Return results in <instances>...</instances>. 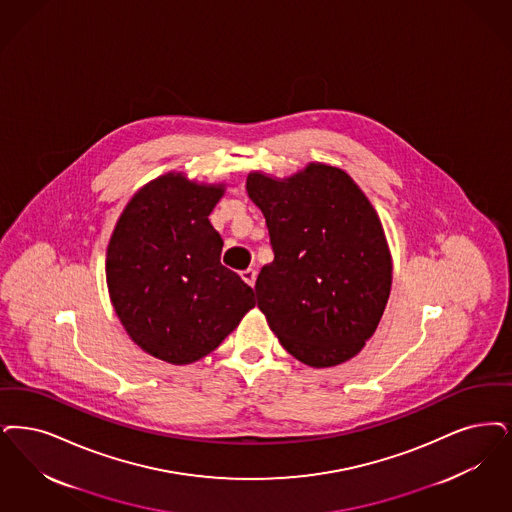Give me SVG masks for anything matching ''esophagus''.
<instances>
[{
	"mask_svg": "<svg viewBox=\"0 0 512 512\" xmlns=\"http://www.w3.org/2000/svg\"><path fill=\"white\" fill-rule=\"evenodd\" d=\"M242 280L246 282L247 286H255V280H257V272L253 268H247L242 272Z\"/></svg>",
	"mask_w": 512,
	"mask_h": 512,
	"instance_id": "1",
	"label": "esophagus"
}]
</instances>
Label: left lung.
Returning <instances> with one entry per match:
<instances>
[{"label": "left lung", "mask_w": 512, "mask_h": 512, "mask_svg": "<svg viewBox=\"0 0 512 512\" xmlns=\"http://www.w3.org/2000/svg\"><path fill=\"white\" fill-rule=\"evenodd\" d=\"M246 188L274 251L255 284L268 326L310 368L348 362L375 333L392 286L375 207L347 171L320 162L286 179L253 171Z\"/></svg>", "instance_id": "1"}]
</instances>
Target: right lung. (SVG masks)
I'll use <instances>...</instances> for the list:
<instances>
[{
  "instance_id": "add662e5",
  "label": "right lung",
  "mask_w": 512,
  "mask_h": 512,
  "mask_svg": "<svg viewBox=\"0 0 512 512\" xmlns=\"http://www.w3.org/2000/svg\"><path fill=\"white\" fill-rule=\"evenodd\" d=\"M225 184L165 173L125 205L106 249L112 307L135 345L173 366L219 347L255 307L253 289L221 263L209 213Z\"/></svg>"
}]
</instances>
